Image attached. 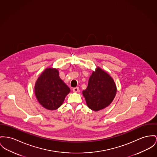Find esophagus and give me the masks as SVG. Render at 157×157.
I'll list each match as a JSON object with an SVG mask.
<instances>
[{
    "label": "esophagus",
    "mask_w": 157,
    "mask_h": 157,
    "mask_svg": "<svg viewBox=\"0 0 157 157\" xmlns=\"http://www.w3.org/2000/svg\"><path fill=\"white\" fill-rule=\"evenodd\" d=\"M78 90H79V88L77 87H74V88L73 89V90L74 92H77L78 91Z\"/></svg>",
    "instance_id": "34e87169"
}]
</instances>
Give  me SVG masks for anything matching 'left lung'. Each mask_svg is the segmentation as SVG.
<instances>
[{
    "label": "left lung",
    "mask_w": 157,
    "mask_h": 157,
    "mask_svg": "<svg viewBox=\"0 0 157 157\" xmlns=\"http://www.w3.org/2000/svg\"><path fill=\"white\" fill-rule=\"evenodd\" d=\"M117 87L113 78L99 67L90 75L88 86L83 91L87 106L98 111L111 104L115 98Z\"/></svg>",
    "instance_id": "1"
}]
</instances>
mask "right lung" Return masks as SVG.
Wrapping results in <instances>:
<instances>
[{"label":"right lung","instance_id":"1","mask_svg":"<svg viewBox=\"0 0 157 157\" xmlns=\"http://www.w3.org/2000/svg\"><path fill=\"white\" fill-rule=\"evenodd\" d=\"M70 88L59 76L58 70L48 68L37 78L35 86V95L40 104L49 110H55L63 102Z\"/></svg>","mask_w":157,"mask_h":157}]
</instances>
